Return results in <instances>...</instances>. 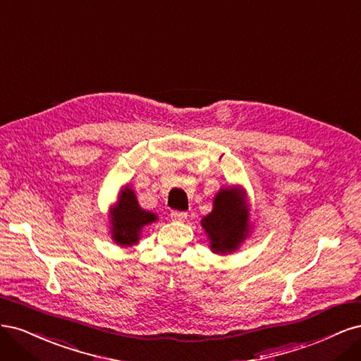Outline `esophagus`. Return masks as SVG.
I'll return each mask as SVG.
<instances>
[{
	"label": "esophagus",
	"instance_id": "34e87169",
	"mask_svg": "<svg viewBox=\"0 0 361 361\" xmlns=\"http://www.w3.org/2000/svg\"><path fill=\"white\" fill-rule=\"evenodd\" d=\"M187 216H188V214L182 212V211H173L171 212V218H173V220H176V221H183Z\"/></svg>",
	"mask_w": 361,
	"mask_h": 361
}]
</instances>
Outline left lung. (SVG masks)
Here are the masks:
<instances>
[{
  "label": "left lung",
  "mask_w": 361,
  "mask_h": 361,
  "mask_svg": "<svg viewBox=\"0 0 361 361\" xmlns=\"http://www.w3.org/2000/svg\"><path fill=\"white\" fill-rule=\"evenodd\" d=\"M202 227L214 253L228 255L238 250L250 233L248 206L239 188H221L214 197V209L203 216Z\"/></svg>",
  "instance_id": "8db88e82"
}]
</instances>
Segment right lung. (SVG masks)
<instances>
[{
    "mask_svg": "<svg viewBox=\"0 0 361 361\" xmlns=\"http://www.w3.org/2000/svg\"><path fill=\"white\" fill-rule=\"evenodd\" d=\"M158 220L154 212L141 209L134 190L126 185L118 192L116 204L111 207V238L122 247H130L138 243L143 227Z\"/></svg>",
    "mask_w": 361,
    "mask_h": 361,
    "instance_id": "add662e5",
    "label": "right lung"
}]
</instances>
